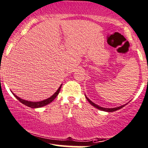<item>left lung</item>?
Instances as JSON below:
<instances>
[{
	"label": "left lung",
	"instance_id": "left-lung-1",
	"mask_svg": "<svg viewBox=\"0 0 148 148\" xmlns=\"http://www.w3.org/2000/svg\"><path fill=\"white\" fill-rule=\"evenodd\" d=\"M85 97H86V99H87V100H88V101L89 102V103H90V104L92 105V106H94V107H95V108H97V109L100 110L106 111V112H114V111L118 110L120 109V108H123V107H124L125 106V105H123V106H120V107H118V108H102V107H100V106H97V105L95 104V103H92V102L91 101V100H90V99H88V97H87L86 96H85Z\"/></svg>",
	"mask_w": 148,
	"mask_h": 148
}]
</instances>
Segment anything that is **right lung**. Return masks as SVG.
Listing matches in <instances>:
<instances>
[{"instance_id":"obj_1","label":"right lung","mask_w":148,"mask_h":148,"mask_svg":"<svg viewBox=\"0 0 148 148\" xmlns=\"http://www.w3.org/2000/svg\"><path fill=\"white\" fill-rule=\"evenodd\" d=\"M61 86H62V85H60V88H58V90L56 91V92H55L54 94H53V95H52L51 97H49V98L46 99V100H42V101H39V102L27 101V100H23V99L20 98V97H18V96H16V95H15L14 93H13V95H14V96L16 97V98H17L18 100H19V101L21 102V103H23V105H25V106H28V107H30V108H37L42 107V106H46V105H48V104H49V103H51V102L53 101V100H54V99L58 96V95L59 92H60V88H61Z\"/></svg>"}]
</instances>
